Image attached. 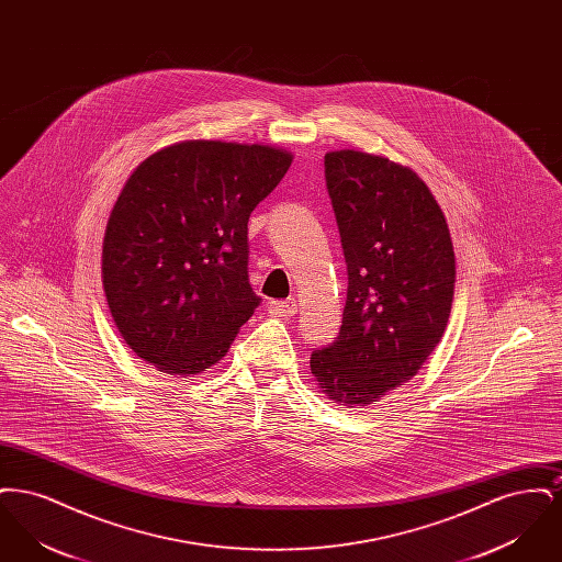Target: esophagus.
Here are the masks:
<instances>
[{"label": "esophagus", "instance_id": "34e87169", "mask_svg": "<svg viewBox=\"0 0 562 562\" xmlns=\"http://www.w3.org/2000/svg\"><path fill=\"white\" fill-rule=\"evenodd\" d=\"M268 312L271 316H278V318H289V316L296 314V301L294 299L271 301L268 305Z\"/></svg>", "mask_w": 562, "mask_h": 562}]
</instances>
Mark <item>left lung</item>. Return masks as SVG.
<instances>
[{"label": "left lung", "mask_w": 562, "mask_h": 562, "mask_svg": "<svg viewBox=\"0 0 562 562\" xmlns=\"http://www.w3.org/2000/svg\"><path fill=\"white\" fill-rule=\"evenodd\" d=\"M326 191L348 266L341 330L312 351L330 401L367 406L415 376L447 328L454 252L428 186L401 164L362 151L324 156Z\"/></svg>", "instance_id": "obj_1"}]
</instances>
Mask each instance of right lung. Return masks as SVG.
<instances>
[{
	"label": "right lung",
	"mask_w": 562,
	"mask_h": 562,
	"mask_svg": "<svg viewBox=\"0 0 562 562\" xmlns=\"http://www.w3.org/2000/svg\"><path fill=\"white\" fill-rule=\"evenodd\" d=\"M293 156L186 140L140 161L103 241L111 316L138 358L195 374L221 360L261 296L248 280V218Z\"/></svg>",
	"instance_id": "right-lung-1"
}]
</instances>
